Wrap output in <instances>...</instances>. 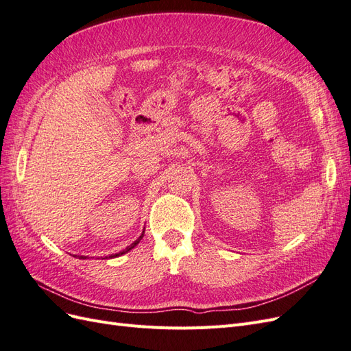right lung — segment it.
Wrapping results in <instances>:
<instances>
[{
  "label": "right lung",
  "mask_w": 351,
  "mask_h": 351,
  "mask_svg": "<svg viewBox=\"0 0 351 351\" xmlns=\"http://www.w3.org/2000/svg\"><path fill=\"white\" fill-rule=\"evenodd\" d=\"M143 234H145V230H143V232H142V234L139 236V239H137V240H134L132 244H130V246H127L124 250H121L120 253H115V254H111V256L110 258H117V256H121V254H124V253H127V252H130L133 247H136L137 246V244H139V241L142 240V237H143ZM79 259H88L86 256H80ZM104 259H108V256L107 258H104Z\"/></svg>",
  "instance_id": "1"
}]
</instances>
